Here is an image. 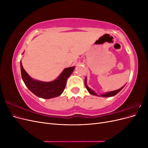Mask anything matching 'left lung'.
<instances>
[{
	"instance_id": "left-lung-1",
	"label": "left lung",
	"mask_w": 148,
	"mask_h": 148,
	"mask_svg": "<svg viewBox=\"0 0 148 148\" xmlns=\"http://www.w3.org/2000/svg\"><path fill=\"white\" fill-rule=\"evenodd\" d=\"M84 84H85V86H86V89H87V90L88 91V92H89V93L91 94V95H95V96H97L105 97H112V96H114L116 95L118 92H119L121 90H122V88L124 87V86H123V87H122L121 88H120L119 89H117V90L113 91H110V92H107V93H106V94H104V95H101V96H99V95H97V94H96L95 91H92L91 89H90V88L88 87V86L86 85V78H85V79H84Z\"/></svg>"
}]
</instances>
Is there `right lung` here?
<instances>
[{"instance_id":"1","label":"right lung","mask_w":148,"mask_h":148,"mask_svg":"<svg viewBox=\"0 0 148 148\" xmlns=\"http://www.w3.org/2000/svg\"><path fill=\"white\" fill-rule=\"evenodd\" d=\"M21 78L25 84L34 95L44 99H51L60 96L64 92L67 78L72 73L75 67L64 70L57 79L51 82H42L31 78L23 69L20 62Z\"/></svg>"}]
</instances>
